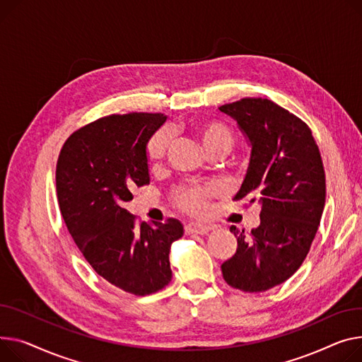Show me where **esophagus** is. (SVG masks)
<instances>
[{"instance_id":"1","label":"esophagus","mask_w":362,"mask_h":362,"mask_svg":"<svg viewBox=\"0 0 362 362\" xmlns=\"http://www.w3.org/2000/svg\"><path fill=\"white\" fill-rule=\"evenodd\" d=\"M185 230H186L187 234H201V235H204V234H208L212 230V227L204 226V224H187Z\"/></svg>"}]
</instances>
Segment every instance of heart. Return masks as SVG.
Returning a JSON list of instances; mask_svg holds the SVG:
<instances>
[{"mask_svg":"<svg viewBox=\"0 0 362 362\" xmlns=\"http://www.w3.org/2000/svg\"><path fill=\"white\" fill-rule=\"evenodd\" d=\"M192 132L201 142L205 153L221 151L227 153L234 144L233 131L221 120L216 119H201L192 125ZM168 144H170V134L167 129L156 131L146 144V157L151 164H157L165 156ZM216 186L214 185H189L179 187L175 192V201L183 211L198 214L205 209L208 201L216 195Z\"/></svg>","mask_w":362,"mask_h":362,"instance_id":"b5f03b06","label":"heart"}]
</instances>
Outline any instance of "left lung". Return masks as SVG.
Here are the masks:
<instances>
[{"instance_id": "1", "label": "left lung", "mask_w": 362, "mask_h": 362, "mask_svg": "<svg viewBox=\"0 0 362 362\" xmlns=\"http://www.w3.org/2000/svg\"><path fill=\"white\" fill-rule=\"evenodd\" d=\"M250 146V160L234 199L260 205L249 235L235 226L234 256L221 264L228 285L262 293L291 278L316 237L326 201L325 168L310 128L268 99L247 98L218 107Z\"/></svg>"}]
</instances>
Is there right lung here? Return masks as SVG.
Wrapping results in <instances>:
<instances>
[{
	"instance_id": "1",
	"label": "right lung",
	"mask_w": 362,
	"mask_h": 362,
	"mask_svg": "<svg viewBox=\"0 0 362 362\" xmlns=\"http://www.w3.org/2000/svg\"><path fill=\"white\" fill-rule=\"evenodd\" d=\"M163 113L112 115L72 134L57 164V194L71 237L91 268L135 296L172 281L168 253L183 235L180 221L135 226L124 208L132 189L150 183L146 144L165 122Z\"/></svg>"
}]
</instances>
